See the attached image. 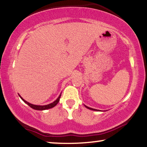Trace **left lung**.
<instances>
[{"mask_svg":"<svg viewBox=\"0 0 147 147\" xmlns=\"http://www.w3.org/2000/svg\"><path fill=\"white\" fill-rule=\"evenodd\" d=\"M85 105V107L87 108V109H90V110H92V111H100V110H98V109H93V108H91V107L86 106V105Z\"/></svg>","mask_w":147,"mask_h":147,"instance_id":"1","label":"left lung"}]
</instances>
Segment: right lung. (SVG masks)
Masks as SVG:
<instances>
[{"mask_svg": "<svg viewBox=\"0 0 147 147\" xmlns=\"http://www.w3.org/2000/svg\"><path fill=\"white\" fill-rule=\"evenodd\" d=\"M19 97H20L21 98V100H22L24 102H25V103H26L28 105H29V106L32 108V109H35V110H39V111H43V110H46V109H51V108H53L54 107L55 105H56L58 103H59V100H60V98H61V93L60 94V95L59 97L57 98V99L54 101L53 102V103H49V104H47V105H34V104H32V103H30L29 102H26V100H25L23 99V98L21 97V96L19 94Z\"/></svg>", "mask_w": 147, "mask_h": 147, "instance_id": "1", "label": "right lung"}]
</instances>
